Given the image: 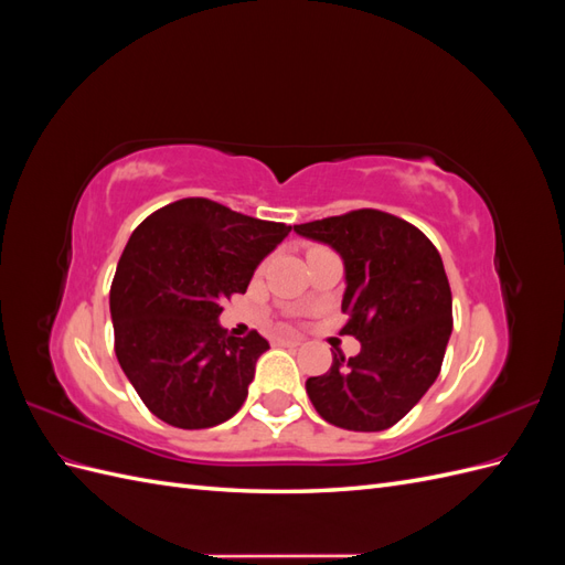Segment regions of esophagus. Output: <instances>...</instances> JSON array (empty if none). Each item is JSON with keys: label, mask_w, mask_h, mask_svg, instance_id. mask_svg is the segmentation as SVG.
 <instances>
[{"label": "esophagus", "mask_w": 565, "mask_h": 565, "mask_svg": "<svg viewBox=\"0 0 565 565\" xmlns=\"http://www.w3.org/2000/svg\"><path fill=\"white\" fill-rule=\"evenodd\" d=\"M276 344H278V347H289V349H295V347H299V344H301V341H299V339H289V337H278V339H276Z\"/></svg>", "instance_id": "esophagus-1"}]
</instances>
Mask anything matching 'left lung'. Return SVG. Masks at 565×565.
<instances>
[{"instance_id": "8db88e82", "label": "left lung", "mask_w": 565, "mask_h": 565, "mask_svg": "<svg viewBox=\"0 0 565 565\" xmlns=\"http://www.w3.org/2000/svg\"><path fill=\"white\" fill-rule=\"evenodd\" d=\"M344 262L349 316L341 334L361 353H334L332 367L306 380L318 415L339 429L384 431L436 382L452 332V295L434 243L407 221L355 210L299 224Z\"/></svg>"}]
</instances>
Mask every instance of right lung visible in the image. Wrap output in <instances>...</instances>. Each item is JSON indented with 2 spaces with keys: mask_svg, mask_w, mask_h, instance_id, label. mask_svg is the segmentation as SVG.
I'll use <instances>...</instances> for the list:
<instances>
[{
  "mask_svg": "<svg viewBox=\"0 0 565 565\" xmlns=\"http://www.w3.org/2000/svg\"><path fill=\"white\" fill-rule=\"evenodd\" d=\"M292 226L185 198L143 218L110 285L115 355L146 407L179 429H210L247 398L268 341L218 324Z\"/></svg>",
  "mask_w": 565,
  "mask_h": 565,
  "instance_id": "add662e5",
  "label": "right lung"
}]
</instances>
